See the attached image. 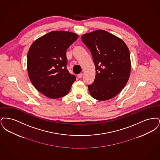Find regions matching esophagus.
Listing matches in <instances>:
<instances>
[{
	"label": "esophagus",
	"instance_id": "34e87169",
	"mask_svg": "<svg viewBox=\"0 0 160 160\" xmlns=\"http://www.w3.org/2000/svg\"><path fill=\"white\" fill-rule=\"evenodd\" d=\"M83 76V74L82 73H80V74H79L78 75H77V77L78 78H81Z\"/></svg>",
	"mask_w": 160,
	"mask_h": 160
}]
</instances>
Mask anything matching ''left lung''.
Listing matches in <instances>:
<instances>
[{
    "instance_id": "8db88e82",
    "label": "left lung",
    "mask_w": 160,
    "mask_h": 160,
    "mask_svg": "<svg viewBox=\"0 0 160 160\" xmlns=\"http://www.w3.org/2000/svg\"><path fill=\"white\" fill-rule=\"evenodd\" d=\"M82 39L91 51L96 70L93 83L88 85L91 95L99 101L114 98L129 79L128 47L121 38L104 30L84 34Z\"/></svg>"
}]
</instances>
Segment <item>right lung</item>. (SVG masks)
I'll list each match as a JSON object with an SVG mask.
<instances>
[{
  "label": "right lung",
  "mask_w": 160,
  "mask_h": 160,
  "mask_svg": "<svg viewBox=\"0 0 160 160\" xmlns=\"http://www.w3.org/2000/svg\"><path fill=\"white\" fill-rule=\"evenodd\" d=\"M78 35L67 31H52L35 41L28 53L27 68L34 87L46 97L56 99L65 96L75 76L67 69L66 52Z\"/></svg>",
  "instance_id": "obj_1"
}]
</instances>
